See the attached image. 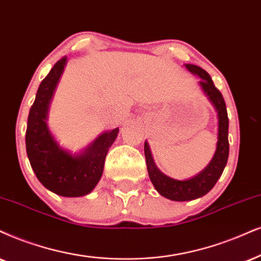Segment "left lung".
I'll return each mask as SVG.
<instances>
[{
  "instance_id": "8db88e82",
  "label": "left lung",
  "mask_w": 261,
  "mask_h": 261,
  "mask_svg": "<svg viewBox=\"0 0 261 261\" xmlns=\"http://www.w3.org/2000/svg\"><path fill=\"white\" fill-rule=\"evenodd\" d=\"M186 67L191 73L201 78L199 82L201 88L218 113V142L213 159L207 165L206 169L201 171L197 176L187 180L173 179L161 172L154 163L148 142H144L147 170L151 183L160 195L172 201H190L206 195L222 176L229 158V118L222 92L214 87L212 78L203 68L190 64H186Z\"/></svg>"
}]
</instances>
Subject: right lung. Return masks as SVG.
Masks as SVG:
<instances>
[{
	"mask_svg": "<svg viewBox=\"0 0 261 261\" xmlns=\"http://www.w3.org/2000/svg\"><path fill=\"white\" fill-rule=\"evenodd\" d=\"M67 58L53 66L39 84L34 105L30 108L26 128V153L36 177L43 186L60 196H84L96 187L103 172L108 149L119 128L100 135L81 154L72 155L54 140L47 125L48 110Z\"/></svg>",
	"mask_w": 261,
	"mask_h": 261,
	"instance_id": "right-lung-1",
	"label": "right lung"
}]
</instances>
